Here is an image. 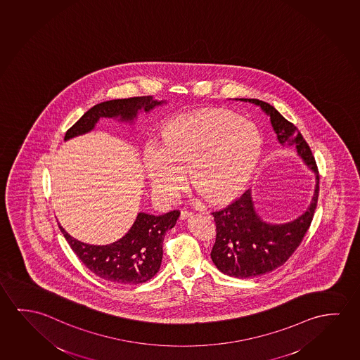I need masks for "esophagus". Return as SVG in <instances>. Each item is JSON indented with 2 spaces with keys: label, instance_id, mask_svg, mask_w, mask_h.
I'll use <instances>...</instances> for the list:
<instances>
[{
  "label": "esophagus",
  "instance_id": "obj_1",
  "mask_svg": "<svg viewBox=\"0 0 360 360\" xmlns=\"http://www.w3.org/2000/svg\"><path fill=\"white\" fill-rule=\"evenodd\" d=\"M193 216V213L192 212H189V210H182L181 212V219H188V218H191V217Z\"/></svg>",
  "mask_w": 360,
  "mask_h": 360
}]
</instances>
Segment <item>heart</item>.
I'll use <instances>...</instances> for the list:
<instances>
[{"instance_id": "b5f03b06", "label": "heart", "mask_w": 360, "mask_h": 360, "mask_svg": "<svg viewBox=\"0 0 360 360\" xmlns=\"http://www.w3.org/2000/svg\"><path fill=\"white\" fill-rule=\"evenodd\" d=\"M262 137L250 122L227 111H205L169 122L157 147L144 150L153 193L172 202L186 186V173L200 195L212 202L232 200L255 171Z\"/></svg>"}]
</instances>
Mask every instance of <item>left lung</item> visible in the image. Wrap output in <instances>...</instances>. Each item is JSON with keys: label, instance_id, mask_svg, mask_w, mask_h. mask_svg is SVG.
Returning <instances> with one entry per match:
<instances>
[{"label": "left lung", "instance_id": "1", "mask_svg": "<svg viewBox=\"0 0 360 360\" xmlns=\"http://www.w3.org/2000/svg\"><path fill=\"white\" fill-rule=\"evenodd\" d=\"M259 107L269 117L271 128L282 147L294 146L304 166L316 176V188L308 208L293 221H266L255 210L252 189L223 210H216V243L210 252L214 266L229 277L253 278L277 269L298 248L309 229L319 194L316 160L303 136L273 105L252 98H234Z\"/></svg>", "mask_w": 360, "mask_h": 360}]
</instances>
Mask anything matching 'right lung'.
<instances>
[{
  "label": "right lung",
  "mask_w": 360,
  "mask_h": 360,
  "mask_svg": "<svg viewBox=\"0 0 360 360\" xmlns=\"http://www.w3.org/2000/svg\"><path fill=\"white\" fill-rule=\"evenodd\" d=\"M163 105H167V101L155 100L152 96L105 101L86 112L67 131L65 141L94 131L101 118H113L133 126L139 113H150ZM179 214V210L160 216L139 212L129 231L116 242L105 245L83 243L71 237L60 223L58 227L73 252L97 277L117 284H141L160 271L163 239L176 226Z\"/></svg>",
  "instance_id": "add662e5"
}]
</instances>
